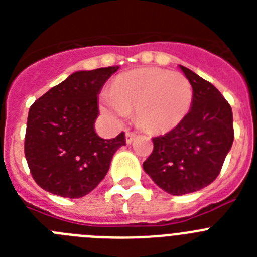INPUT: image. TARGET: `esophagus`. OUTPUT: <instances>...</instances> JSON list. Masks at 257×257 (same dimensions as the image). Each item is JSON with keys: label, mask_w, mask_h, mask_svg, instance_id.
<instances>
[{"label": "esophagus", "mask_w": 257, "mask_h": 257, "mask_svg": "<svg viewBox=\"0 0 257 257\" xmlns=\"http://www.w3.org/2000/svg\"><path fill=\"white\" fill-rule=\"evenodd\" d=\"M135 136H136V134L133 133V131H126V143L127 144H131V142H133Z\"/></svg>", "instance_id": "1"}]
</instances>
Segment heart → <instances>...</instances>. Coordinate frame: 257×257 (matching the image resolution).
<instances>
[{
  "label": "heart",
  "instance_id": "b5f03b06",
  "mask_svg": "<svg viewBox=\"0 0 257 257\" xmlns=\"http://www.w3.org/2000/svg\"><path fill=\"white\" fill-rule=\"evenodd\" d=\"M193 87L189 79L171 70L147 67L122 73L110 92L101 96V110L115 121L135 109L136 122L148 131H167L189 113Z\"/></svg>",
  "mask_w": 257,
  "mask_h": 257
}]
</instances>
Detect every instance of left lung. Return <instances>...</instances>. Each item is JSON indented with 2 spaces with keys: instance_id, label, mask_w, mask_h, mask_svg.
I'll return each instance as SVG.
<instances>
[{
  "instance_id": "obj_1",
  "label": "left lung",
  "mask_w": 257,
  "mask_h": 257,
  "mask_svg": "<svg viewBox=\"0 0 257 257\" xmlns=\"http://www.w3.org/2000/svg\"><path fill=\"white\" fill-rule=\"evenodd\" d=\"M193 87L189 113L165 135L153 138V152L143 163L152 180L172 196L207 187L217 178L230 151L233 113L212 83L180 65Z\"/></svg>"
}]
</instances>
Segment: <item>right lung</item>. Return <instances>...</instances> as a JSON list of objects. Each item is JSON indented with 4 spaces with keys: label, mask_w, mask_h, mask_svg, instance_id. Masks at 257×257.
Listing matches in <instances>:
<instances>
[{
    "label": "right lung",
    "mask_w": 257,
    "mask_h": 257,
    "mask_svg": "<svg viewBox=\"0 0 257 257\" xmlns=\"http://www.w3.org/2000/svg\"><path fill=\"white\" fill-rule=\"evenodd\" d=\"M119 67L79 70L32 104L24 153L36 183L64 198H81L105 178L124 133L101 139L95 133L97 95Z\"/></svg>",
    "instance_id": "right-lung-1"
}]
</instances>
